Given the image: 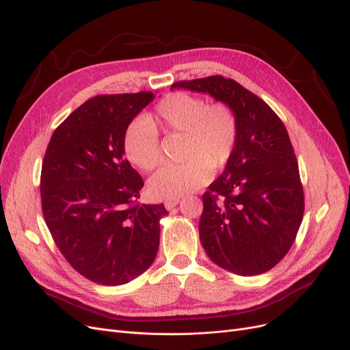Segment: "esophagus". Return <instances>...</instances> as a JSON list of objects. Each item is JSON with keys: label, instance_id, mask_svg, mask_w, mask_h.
Instances as JSON below:
<instances>
[{"label": "esophagus", "instance_id": "esophagus-1", "mask_svg": "<svg viewBox=\"0 0 350 350\" xmlns=\"http://www.w3.org/2000/svg\"><path fill=\"white\" fill-rule=\"evenodd\" d=\"M180 203V198H173V200H165L164 201V207L167 210H173L177 204Z\"/></svg>", "mask_w": 350, "mask_h": 350}]
</instances>
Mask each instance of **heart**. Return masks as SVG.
Here are the masks:
<instances>
[{
	"instance_id": "heart-1",
	"label": "heart",
	"mask_w": 350,
	"mask_h": 350,
	"mask_svg": "<svg viewBox=\"0 0 350 350\" xmlns=\"http://www.w3.org/2000/svg\"><path fill=\"white\" fill-rule=\"evenodd\" d=\"M185 133L181 164L167 165L149 181V190L157 198H178L207 185L213 169H221L230 161L238 136L232 110L221 103L208 105L200 96L177 92L161 99L154 112L126 127L123 152L127 160L143 172H152L161 164L160 137Z\"/></svg>"
}]
</instances>
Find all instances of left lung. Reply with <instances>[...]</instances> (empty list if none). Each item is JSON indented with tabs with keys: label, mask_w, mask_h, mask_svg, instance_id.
Wrapping results in <instances>:
<instances>
[{
	"label": "left lung",
	"mask_w": 350,
	"mask_h": 350,
	"mask_svg": "<svg viewBox=\"0 0 350 350\" xmlns=\"http://www.w3.org/2000/svg\"><path fill=\"white\" fill-rule=\"evenodd\" d=\"M172 88L208 94L235 115L238 136L223 174L203 194L200 241L214 264L243 277L277 265L295 241L304 189L289 136L277 113L221 75Z\"/></svg>",
	"instance_id": "1"
}]
</instances>
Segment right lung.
<instances>
[{"instance_id": "add662e5", "label": "right lung", "mask_w": 350, "mask_h": 350, "mask_svg": "<svg viewBox=\"0 0 350 350\" xmlns=\"http://www.w3.org/2000/svg\"><path fill=\"white\" fill-rule=\"evenodd\" d=\"M152 92L99 95L57 127L41 172L46 227L70 267L99 285H123L159 250L163 204H137L143 178L124 159L126 127Z\"/></svg>"}]
</instances>
